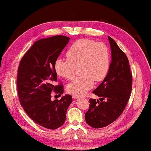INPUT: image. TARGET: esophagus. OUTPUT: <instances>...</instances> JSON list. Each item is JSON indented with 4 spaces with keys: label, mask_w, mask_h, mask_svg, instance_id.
Wrapping results in <instances>:
<instances>
[{
    "label": "esophagus",
    "mask_w": 151,
    "mask_h": 151,
    "mask_svg": "<svg viewBox=\"0 0 151 151\" xmlns=\"http://www.w3.org/2000/svg\"><path fill=\"white\" fill-rule=\"evenodd\" d=\"M79 97H81V96L76 95V94H73V99H78V98H79Z\"/></svg>",
    "instance_id": "esophagus-1"
}]
</instances>
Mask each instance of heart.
Segmentation results:
<instances>
[{
  "label": "heart",
  "mask_w": 151,
  "mask_h": 151,
  "mask_svg": "<svg viewBox=\"0 0 151 151\" xmlns=\"http://www.w3.org/2000/svg\"><path fill=\"white\" fill-rule=\"evenodd\" d=\"M67 58H58L55 62V70L58 76L68 80L75 76L80 68L81 76L67 86L69 93L82 95L93 87L94 81H103L109 71L111 57L108 47L103 42L83 39L76 40L68 48Z\"/></svg>",
  "instance_id": "obj_1"
}]
</instances>
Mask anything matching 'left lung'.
I'll return each instance as SVG.
<instances>
[{
    "instance_id": "8db88e82",
    "label": "left lung",
    "mask_w": 151,
    "mask_h": 151,
    "mask_svg": "<svg viewBox=\"0 0 151 151\" xmlns=\"http://www.w3.org/2000/svg\"><path fill=\"white\" fill-rule=\"evenodd\" d=\"M108 39L112 58L109 71L93 92L100 99H89V109L85 115L86 123L94 129L108 126L119 118L127 106L132 90V76L127 55L111 37Z\"/></svg>"
}]
</instances>
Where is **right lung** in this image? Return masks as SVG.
Here are the masks:
<instances>
[{
    "label": "right lung",
    "mask_w": 151,
    "mask_h": 151,
    "mask_svg": "<svg viewBox=\"0 0 151 151\" xmlns=\"http://www.w3.org/2000/svg\"><path fill=\"white\" fill-rule=\"evenodd\" d=\"M69 37L57 35L40 39L32 45L20 60L17 74V91L24 111L36 123L57 129L65 122L66 111L72 103L70 94L51 101V92L63 94L62 84L55 86L57 74L55 62L68 44Z\"/></svg>",
    "instance_id": "right-lung-1"
}]
</instances>
